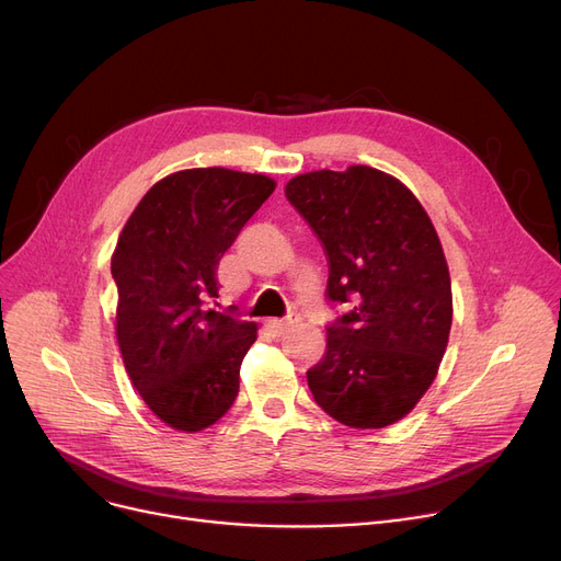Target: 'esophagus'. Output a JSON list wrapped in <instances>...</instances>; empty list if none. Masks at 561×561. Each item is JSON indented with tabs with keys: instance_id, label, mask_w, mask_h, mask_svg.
<instances>
[{
	"instance_id": "1",
	"label": "esophagus",
	"mask_w": 561,
	"mask_h": 561,
	"mask_svg": "<svg viewBox=\"0 0 561 561\" xmlns=\"http://www.w3.org/2000/svg\"><path fill=\"white\" fill-rule=\"evenodd\" d=\"M298 322H300V316H298V313H290V316L284 318V320H271V328H273L277 334H284L286 330L296 328Z\"/></svg>"
}]
</instances>
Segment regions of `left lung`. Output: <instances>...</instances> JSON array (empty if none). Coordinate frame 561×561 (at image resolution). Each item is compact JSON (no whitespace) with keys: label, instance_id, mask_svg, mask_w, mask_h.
<instances>
[{"label":"left lung","instance_id":"obj_1","mask_svg":"<svg viewBox=\"0 0 561 561\" xmlns=\"http://www.w3.org/2000/svg\"><path fill=\"white\" fill-rule=\"evenodd\" d=\"M286 197L330 259L328 298L350 302L322 359L313 400L357 430H381L419 404L446 355L453 286L438 233L393 174L370 165L293 176Z\"/></svg>","mask_w":561,"mask_h":561}]
</instances>
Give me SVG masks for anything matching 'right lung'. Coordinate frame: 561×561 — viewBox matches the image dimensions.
Here are the masks:
<instances>
[{
	"instance_id": "obj_1",
	"label": "right lung",
	"mask_w": 561,
	"mask_h": 561,
	"mask_svg": "<svg viewBox=\"0 0 561 561\" xmlns=\"http://www.w3.org/2000/svg\"><path fill=\"white\" fill-rule=\"evenodd\" d=\"M275 180L229 168L172 172L142 195L111 256L115 339L145 404L176 432H202L239 396L256 322L218 313L216 268Z\"/></svg>"
}]
</instances>
